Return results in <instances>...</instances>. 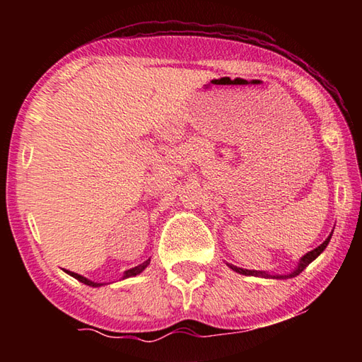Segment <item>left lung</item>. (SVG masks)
I'll return each mask as SVG.
<instances>
[{
	"label": "left lung",
	"instance_id": "obj_1",
	"mask_svg": "<svg viewBox=\"0 0 362 362\" xmlns=\"http://www.w3.org/2000/svg\"><path fill=\"white\" fill-rule=\"evenodd\" d=\"M330 238H332V235H329V238L326 241H324L321 246H317L316 249H313L311 250V252H308L306 255H303L302 257V260H300V263H298V267L293 269V272L291 273V274H274V276H272V274H267V273H263V272H254V269H243V268H238V267H235V265H230V268L231 269H235L236 273H240V274H246V276H262V278H276V279H287V278H293V276H298L300 273L303 272V269L310 265L311 262H313L317 255H320L324 249L327 247V244H329V241H330Z\"/></svg>",
	"mask_w": 362,
	"mask_h": 362
}]
</instances>
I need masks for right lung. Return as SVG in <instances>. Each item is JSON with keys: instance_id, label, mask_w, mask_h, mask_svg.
I'll use <instances>...</instances> for the list:
<instances>
[{"instance_id": "right-lung-1", "label": "right lung", "mask_w": 362, "mask_h": 362, "mask_svg": "<svg viewBox=\"0 0 362 362\" xmlns=\"http://www.w3.org/2000/svg\"><path fill=\"white\" fill-rule=\"evenodd\" d=\"M148 263H150V259L146 260V262H144L142 265H139V267H134V268H131V269H127V272L124 273V278H129V276H136V274H139V273H142L144 269L148 267ZM69 274H71L73 278H76L78 281H81V283H84V284H88V286H93V287H97V286H100L99 283H93V281H89L88 278H84V276H81V274H76V273H73V272H66Z\"/></svg>"}]
</instances>
